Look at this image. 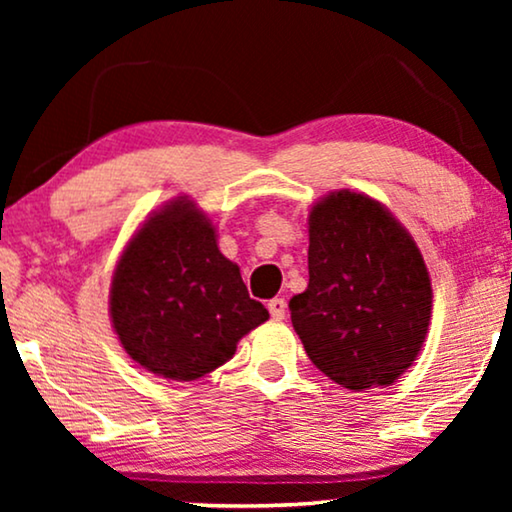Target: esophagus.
Instances as JSON below:
<instances>
[{"label": "esophagus", "mask_w": 512, "mask_h": 512, "mask_svg": "<svg viewBox=\"0 0 512 512\" xmlns=\"http://www.w3.org/2000/svg\"><path fill=\"white\" fill-rule=\"evenodd\" d=\"M268 310L272 314V319L282 321L286 317V300L284 298H272L268 303Z\"/></svg>", "instance_id": "esophagus-1"}]
</instances>
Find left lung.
I'll return each mask as SVG.
<instances>
[{
    "instance_id": "1",
    "label": "left lung",
    "mask_w": 512,
    "mask_h": 512,
    "mask_svg": "<svg viewBox=\"0 0 512 512\" xmlns=\"http://www.w3.org/2000/svg\"><path fill=\"white\" fill-rule=\"evenodd\" d=\"M310 284L289 300L310 361L345 389L398 380L424 345L431 279L408 230L363 193L310 212Z\"/></svg>"
}]
</instances>
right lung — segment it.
Listing matches in <instances>:
<instances>
[{"label": "right lung", "mask_w": 512, "mask_h": 512, "mask_svg": "<svg viewBox=\"0 0 512 512\" xmlns=\"http://www.w3.org/2000/svg\"><path fill=\"white\" fill-rule=\"evenodd\" d=\"M109 307L130 359L177 382L223 366L242 335L270 317L216 247L212 223L188 200H174L132 237Z\"/></svg>", "instance_id": "right-lung-1"}]
</instances>
